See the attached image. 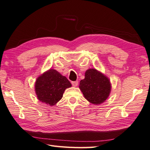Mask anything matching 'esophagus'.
Listing matches in <instances>:
<instances>
[{"label": "esophagus", "instance_id": "esophagus-1", "mask_svg": "<svg viewBox=\"0 0 150 150\" xmlns=\"http://www.w3.org/2000/svg\"><path fill=\"white\" fill-rule=\"evenodd\" d=\"M72 85L73 86H77L78 85V81H72Z\"/></svg>", "mask_w": 150, "mask_h": 150}]
</instances>
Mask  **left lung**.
Returning <instances> with one entry per match:
<instances>
[{
    "label": "left lung",
    "instance_id": "left-lung-1",
    "mask_svg": "<svg viewBox=\"0 0 150 150\" xmlns=\"http://www.w3.org/2000/svg\"><path fill=\"white\" fill-rule=\"evenodd\" d=\"M79 87L86 100L94 105L105 101L111 91L109 79L95 69L85 72V79L79 83Z\"/></svg>",
    "mask_w": 150,
    "mask_h": 150
}]
</instances>
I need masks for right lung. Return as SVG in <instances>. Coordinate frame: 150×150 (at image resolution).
Returning a JSON list of instances; mask_svg holds the SVG:
<instances>
[{"label": "right lung", "instance_id": "obj_1", "mask_svg": "<svg viewBox=\"0 0 150 150\" xmlns=\"http://www.w3.org/2000/svg\"><path fill=\"white\" fill-rule=\"evenodd\" d=\"M71 86L65 76L54 69H49L36 79L35 88L40 101L53 106L62 98L65 90Z\"/></svg>", "mask_w": 150, "mask_h": 150}]
</instances>
